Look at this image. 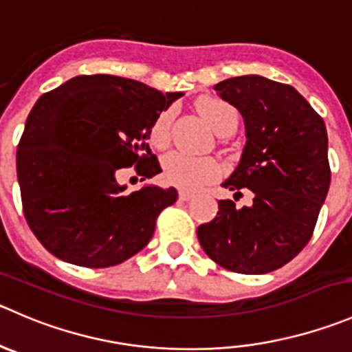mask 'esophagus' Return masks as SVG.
Segmentation results:
<instances>
[{
  "instance_id": "34e87169",
  "label": "esophagus",
  "mask_w": 352,
  "mask_h": 352,
  "mask_svg": "<svg viewBox=\"0 0 352 352\" xmlns=\"http://www.w3.org/2000/svg\"><path fill=\"white\" fill-rule=\"evenodd\" d=\"M179 197H180V201H189V199H192V194L186 192V190H180Z\"/></svg>"
}]
</instances>
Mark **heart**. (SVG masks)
<instances>
[{"instance_id": "heart-1", "label": "heart", "mask_w": 352, "mask_h": 352, "mask_svg": "<svg viewBox=\"0 0 352 352\" xmlns=\"http://www.w3.org/2000/svg\"><path fill=\"white\" fill-rule=\"evenodd\" d=\"M197 108L217 134L235 132L239 125V113L227 101L206 98L197 103ZM173 110H165L156 117L149 131V141L156 148H165L170 142ZM163 175L173 186L184 190H197L220 177V163L210 156H192L182 151H172L163 158Z\"/></svg>"}]
</instances>
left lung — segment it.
<instances>
[{
    "label": "left lung",
    "instance_id": "1",
    "mask_svg": "<svg viewBox=\"0 0 352 352\" xmlns=\"http://www.w3.org/2000/svg\"><path fill=\"white\" fill-rule=\"evenodd\" d=\"M214 91L241 111L248 139L221 186L235 201L249 190L252 204L218 201L217 217L197 227V239L227 270L268 274L296 258L315 230L330 187L325 122L292 85L261 75L227 78Z\"/></svg>",
    "mask_w": 352,
    "mask_h": 352
}]
</instances>
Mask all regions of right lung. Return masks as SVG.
<instances>
[{"instance_id":"1","label":"right lung","mask_w":352,"mask_h":352,"mask_svg":"<svg viewBox=\"0 0 352 352\" xmlns=\"http://www.w3.org/2000/svg\"><path fill=\"white\" fill-rule=\"evenodd\" d=\"M180 96L98 74L70 78L37 100L16 149V177L27 223L51 254L108 268L151 241L156 218L179 194L156 186L127 192L117 177L129 166L141 180L162 172L149 131Z\"/></svg>"}]
</instances>
